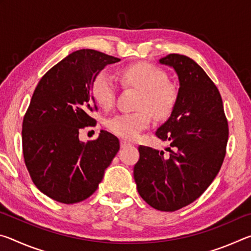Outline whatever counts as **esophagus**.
Listing matches in <instances>:
<instances>
[{"mask_svg":"<svg viewBox=\"0 0 251 251\" xmlns=\"http://www.w3.org/2000/svg\"><path fill=\"white\" fill-rule=\"evenodd\" d=\"M131 144L129 143V142H127V141H125V139H122L121 141V147L122 148H125V147H127V146H130Z\"/></svg>","mask_w":251,"mask_h":251,"instance_id":"obj_1","label":"esophagus"}]
</instances>
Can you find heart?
<instances>
[{"label":"heart","mask_w":251,"mask_h":251,"mask_svg":"<svg viewBox=\"0 0 251 251\" xmlns=\"http://www.w3.org/2000/svg\"><path fill=\"white\" fill-rule=\"evenodd\" d=\"M123 83L139 91L136 112L121 113L107 121L108 129L124 138H135L151 124V115L166 118L175 108L178 100L176 86L167 82L165 72L148 63H138L122 72ZM93 99L101 108L108 109L115 101L116 83L107 71L95 76L92 85Z\"/></svg>","instance_id":"heart-1"}]
</instances>
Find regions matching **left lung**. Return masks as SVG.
Masks as SVG:
<instances>
[{
	"label": "left lung",
	"instance_id": "left-lung-1",
	"mask_svg": "<svg viewBox=\"0 0 251 251\" xmlns=\"http://www.w3.org/2000/svg\"><path fill=\"white\" fill-rule=\"evenodd\" d=\"M159 63L173 67L179 79L175 108L156 130L169 143L168 152L139 146L134 179L148 205L175 211L201 197L217 176L229 130L218 88L194 59L169 54Z\"/></svg>",
	"mask_w": 251,
	"mask_h": 251
}]
</instances>
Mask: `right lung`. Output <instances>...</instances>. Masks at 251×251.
I'll return each mask as SVG.
<instances>
[{
  "label": "right lung",
  "instance_id": "add662e5",
  "mask_svg": "<svg viewBox=\"0 0 251 251\" xmlns=\"http://www.w3.org/2000/svg\"><path fill=\"white\" fill-rule=\"evenodd\" d=\"M121 61L94 50L73 52L54 65L37 84L22 125L23 156L37 188L63 203H75L95 193L117 151L116 136L80 142L79 129L95 124L92 95L95 76Z\"/></svg>",
  "mask_w": 251,
  "mask_h": 251
}]
</instances>
